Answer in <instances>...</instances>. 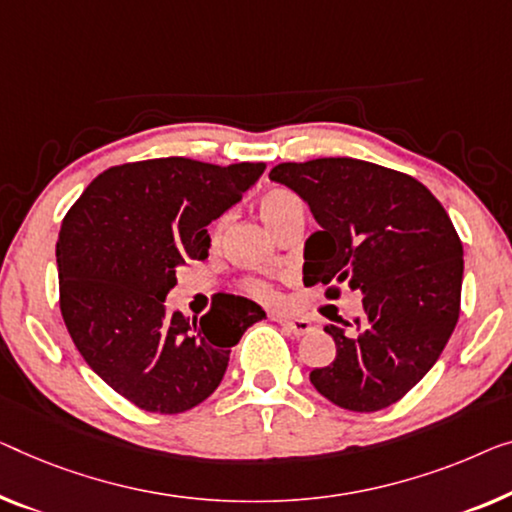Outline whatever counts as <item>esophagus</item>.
<instances>
[{"instance_id": "obj_1", "label": "esophagus", "mask_w": 512, "mask_h": 512, "mask_svg": "<svg viewBox=\"0 0 512 512\" xmlns=\"http://www.w3.org/2000/svg\"><path fill=\"white\" fill-rule=\"evenodd\" d=\"M280 324L285 326V329H287L289 333H294L296 338H299V335H305V333L312 331V322H310V319H303V317L280 319Z\"/></svg>"}]
</instances>
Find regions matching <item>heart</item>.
<instances>
[{
    "label": "heart",
    "instance_id": "b5f03b06",
    "mask_svg": "<svg viewBox=\"0 0 512 512\" xmlns=\"http://www.w3.org/2000/svg\"><path fill=\"white\" fill-rule=\"evenodd\" d=\"M303 211H305L303 202L292 193V190L271 188V190H266L262 197H259V216H262L264 223L269 225L273 232H278L280 227L287 225L292 218L303 216ZM225 225H227V218H220L216 223V236L223 234ZM243 287H246V292L257 301H264V303L280 301L278 289L266 280L250 278V280H246V285Z\"/></svg>",
    "mask_w": 512,
    "mask_h": 512
}]
</instances>
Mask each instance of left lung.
I'll use <instances>...</instances> for the list:
<instances>
[{
    "label": "left lung",
    "instance_id": "obj_1",
    "mask_svg": "<svg viewBox=\"0 0 512 512\" xmlns=\"http://www.w3.org/2000/svg\"><path fill=\"white\" fill-rule=\"evenodd\" d=\"M269 177L299 193L322 230L305 243L303 282L340 299L363 292V317L329 324L335 358L310 372L326 400L379 411L437 363L460 319L462 241L421 181L356 158L280 163Z\"/></svg>",
    "mask_w": 512,
    "mask_h": 512
}]
</instances>
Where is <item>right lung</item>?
I'll return each mask as SVG.
<instances>
[{"instance_id":"add662e5","label":"right lung","mask_w":512,"mask_h":512,"mask_svg":"<svg viewBox=\"0 0 512 512\" xmlns=\"http://www.w3.org/2000/svg\"><path fill=\"white\" fill-rule=\"evenodd\" d=\"M264 167L183 156L114 165L61 220V317L89 368L135 407H197L218 388L243 331L266 317L232 294L200 322L165 312L177 266L207 257L204 227L239 202Z\"/></svg>"}]
</instances>
